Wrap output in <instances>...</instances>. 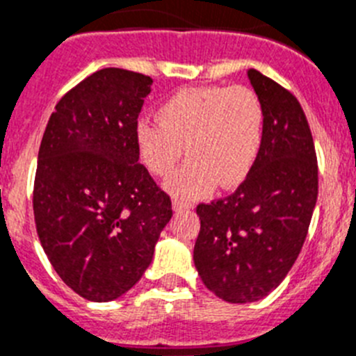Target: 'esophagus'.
<instances>
[{
    "label": "esophagus",
    "mask_w": 356,
    "mask_h": 356,
    "mask_svg": "<svg viewBox=\"0 0 356 356\" xmlns=\"http://www.w3.org/2000/svg\"><path fill=\"white\" fill-rule=\"evenodd\" d=\"M172 207H174L175 213H179V211H188L193 207V204L191 202H184V200H179V198H174V202H172Z\"/></svg>",
    "instance_id": "obj_1"
}]
</instances>
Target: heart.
I'll use <instances>...</instances> for the list:
<instances>
[{
    "label": "heart",
    "mask_w": 356,
    "mask_h": 356,
    "mask_svg": "<svg viewBox=\"0 0 356 356\" xmlns=\"http://www.w3.org/2000/svg\"><path fill=\"white\" fill-rule=\"evenodd\" d=\"M266 110L248 86H190L163 102L158 122L140 120L136 149L147 170L165 177L184 154L190 159L166 179L174 197L193 200L214 186L241 184L257 161Z\"/></svg>",
    "instance_id": "obj_1"
}]
</instances>
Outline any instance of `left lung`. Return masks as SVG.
I'll list each match as a JSON object with an SVG mask.
<instances>
[{"instance_id": "obj_1", "label": "left lung", "mask_w": 356, "mask_h": 356, "mask_svg": "<svg viewBox=\"0 0 356 356\" xmlns=\"http://www.w3.org/2000/svg\"><path fill=\"white\" fill-rule=\"evenodd\" d=\"M248 78L266 110L257 161L234 193L197 206L195 268L229 303L277 289L302 252L318 200V158L300 102L259 70Z\"/></svg>"}]
</instances>
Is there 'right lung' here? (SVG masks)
<instances>
[{
    "instance_id": "add662e5",
    "label": "right lung",
    "mask_w": 356,
    "mask_h": 356,
    "mask_svg": "<svg viewBox=\"0 0 356 356\" xmlns=\"http://www.w3.org/2000/svg\"><path fill=\"white\" fill-rule=\"evenodd\" d=\"M150 85L133 70H97L60 99L38 149V239L60 278L90 302L117 300L142 278L172 218L134 140Z\"/></svg>"
}]
</instances>
